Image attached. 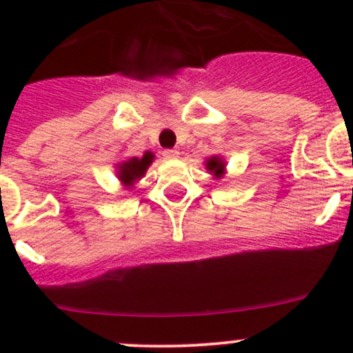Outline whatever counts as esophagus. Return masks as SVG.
I'll list each match as a JSON object with an SVG mask.
<instances>
[{
    "mask_svg": "<svg viewBox=\"0 0 353 353\" xmlns=\"http://www.w3.org/2000/svg\"><path fill=\"white\" fill-rule=\"evenodd\" d=\"M163 157H165V159H177V157H179V152H177L176 148H167V150H163Z\"/></svg>",
    "mask_w": 353,
    "mask_h": 353,
    "instance_id": "34e87169",
    "label": "esophagus"
}]
</instances>
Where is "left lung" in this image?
<instances>
[{
  "label": "left lung",
  "instance_id": "1",
  "mask_svg": "<svg viewBox=\"0 0 353 353\" xmlns=\"http://www.w3.org/2000/svg\"><path fill=\"white\" fill-rule=\"evenodd\" d=\"M206 169L215 177H220L223 174V170H225V162L220 157H212V159L206 160Z\"/></svg>",
  "mask_w": 353,
  "mask_h": 353
}]
</instances>
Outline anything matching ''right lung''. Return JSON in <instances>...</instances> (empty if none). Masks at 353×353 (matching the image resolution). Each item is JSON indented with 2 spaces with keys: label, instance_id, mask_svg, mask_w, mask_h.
<instances>
[{
  "label": "right lung",
  "instance_id": "right-lung-1",
  "mask_svg": "<svg viewBox=\"0 0 353 353\" xmlns=\"http://www.w3.org/2000/svg\"><path fill=\"white\" fill-rule=\"evenodd\" d=\"M152 162H154V154H152V152H145L141 159L133 157V159L130 160H124V162H121L119 165H117L119 167L117 177H119L121 183H123L124 186H133L134 181L143 177V174L147 172V169L150 167Z\"/></svg>",
  "mask_w": 353,
  "mask_h": 353
}]
</instances>
